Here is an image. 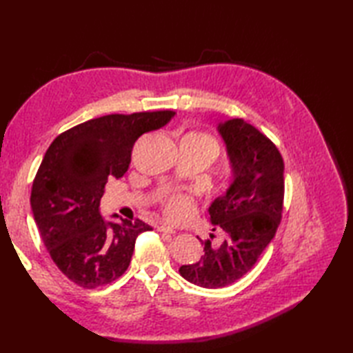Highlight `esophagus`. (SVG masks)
Instances as JSON below:
<instances>
[{"mask_svg": "<svg viewBox=\"0 0 353 353\" xmlns=\"http://www.w3.org/2000/svg\"><path fill=\"white\" fill-rule=\"evenodd\" d=\"M159 230H161V232H165V234H176V232H177L174 228L167 226V224H161Z\"/></svg>", "mask_w": 353, "mask_h": 353, "instance_id": "obj_1", "label": "esophagus"}]
</instances>
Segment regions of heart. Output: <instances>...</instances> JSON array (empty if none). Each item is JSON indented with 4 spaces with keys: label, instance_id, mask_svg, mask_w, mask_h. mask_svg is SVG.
I'll return each instance as SVG.
<instances>
[{
    "label": "heart",
    "instance_id": "obj_1",
    "mask_svg": "<svg viewBox=\"0 0 353 353\" xmlns=\"http://www.w3.org/2000/svg\"><path fill=\"white\" fill-rule=\"evenodd\" d=\"M186 137L200 142H205V144L212 145L216 150L215 139L206 133H190L186 134ZM162 209L168 219L174 221H181V220L188 219V216L192 214L194 200L191 196H186V194H172V196H170L168 199H165V201L162 203Z\"/></svg>",
    "mask_w": 353,
    "mask_h": 353
}]
</instances>
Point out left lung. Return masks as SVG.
<instances>
[{"label": "left lung", "mask_w": 353, "mask_h": 353, "mask_svg": "<svg viewBox=\"0 0 353 353\" xmlns=\"http://www.w3.org/2000/svg\"><path fill=\"white\" fill-rule=\"evenodd\" d=\"M219 132L234 181L212 201L209 215L224 238L220 244L201 241L203 256L179 268L186 281L203 288H223L241 279L273 239L283 209V159L277 147L243 118L220 124Z\"/></svg>", "instance_id": "1"}]
</instances>
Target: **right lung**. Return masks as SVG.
Masks as SVG:
<instances>
[{"instance_id": "obj_1", "label": "right lung", "mask_w": 353, "mask_h": 353, "mask_svg": "<svg viewBox=\"0 0 353 353\" xmlns=\"http://www.w3.org/2000/svg\"><path fill=\"white\" fill-rule=\"evenodd\" d=\"M172 110L112 114L89 119L51 142L32 186V211L57 268L81 288L117 281L134 241L152 230L142 220L104 221L100 199L109 177H123L134 142L167 124Z\"/></svg>"}]
</instances>
